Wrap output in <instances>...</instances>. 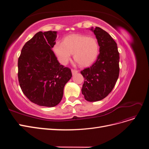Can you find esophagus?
<instances>
[{"label": "esophagus", "mask_w": 149, "mask_h": 149, "mask_svg": "<svg viewBox=\"0 0 149 149\" xmlns=\"http://www.w3.org/2000/svg\"><path fill=\"white\" fill-rule=\"evenodd\" d=\"M71 73H72V74L74 75V74H76V73H78V71L77 70H71Z\"/></svg>", "instance_id": "obj_1"}]
</instances>
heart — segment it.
Wrapping results in <instances>:
<instances>
[{"mask_svg": "<svg viewBox=\"0 0 149 149\" xmlns=\"http://www.w3.org/2000/svg\"><path fill=\"white\" fill-rule=\"evenodd\" d=\"M54 51L62 65H66L74 53V59L79 65L88 66L97 58L99 45L95 38L73 34L68 36L63 42L57 41L54 45Z\"/></svg>", "mask_w": 149, "mask_h": 149, "instance_id": "heart-1", "label": "heart"}]
</instances>
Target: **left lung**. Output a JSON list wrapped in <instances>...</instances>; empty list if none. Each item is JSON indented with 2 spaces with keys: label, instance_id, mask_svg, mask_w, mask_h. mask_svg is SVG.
I'll return each instance as SVG.
<instances>
[{
  "label": "left lung",
  "instance_id": "1",
  "mask_svg": "<svg viewBox=\"0 0 149 149\" xmlns=\"http://www.w3.org/2000/svg\"><path fill=\"white\" fill-rule=\"evenodd\" d=\"M96 35L100 54L96 62L81 71L84 78L81 89L84 99L89 102L103 100L114 88L119 74V53L116 42L102 29H90Z\"/></svg>",
  "mask_w": 149,
  "mask_h": 149
}]
</instances>
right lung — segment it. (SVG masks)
Returning <instances> with one entry per match:
<instances>
[{
	"mask_svg": "<svg viewBox=\"0 0 149 149\" xmlns=\"http://www.w3.org/2000/svg\"><path fill=\"white\" fill-rule=\"evenodd\" d=\"M56 37V31H39L24 45L18 60L22 91L38 106L58 105L72 76L71 70L61 65L52 51Z\"/></svg>",
	"mask_w": 149,
	"mask_h": 149,
	"instance_id": "add662e5",
	"label": "right lung"
}]
</instances>
